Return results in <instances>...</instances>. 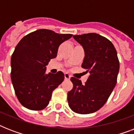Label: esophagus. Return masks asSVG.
I'll list each match as a JSON object with an SVG mask.
<instances>
[{
    "mask_svg": "<svg viewBox=\"0 0 134 134\" xmlns=\"http://www.w3.org/2000/svg\"><path fill=\"white\" fill-rule=\"evenodd\" d=\"M70 77H71V76L69 75V74H68V73H65V79L69 80V79H70Z\"/></svg>",
    "mask_w": 134,
    "mask_h": 134,
    "instance_id": "1",
    "label": "esophagus"
}]
</instances>
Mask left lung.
Returning a JSON list of instances; mask_svg holds the SVG:
<instances>
[{
  "label": "left lung",
  "mask_w": 134,
  "mask_h": 134,
  "mask_svg": "<svg viewBox=\"0 0 134 134\" xmlns=\"http://www.w3.org/2000/svg\"><path fill=\"white\" fill-rule=\"evenodd\" d=\"M85 52L81 67L90 76L85 84L71 78L73 88L67 93L68 104L74 112L89 114L104 106L116 85L120 63L117 51L108 39L97 33L74 35Z\"/></svg>",
  "instance_id": "8db88e82"
}]
</instances>
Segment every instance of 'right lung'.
Returning <instances> with one entry per match:
<instances>
[{
	"label": "right lung",
	"instance_id": "obj_1",
	"mask_svg": "<svg viewBox=\"0 0 134 134\" xmlns=\"http://www.w3.org/2000/svg\"><path fill=\"white\" fill-rule=\"evenodd\" d=\"M72 37L40 29L20 40L11 58V79L16 97L28 109L48 106L53 91L64 81L61 71L46 74V65L57 56L59 46Z\"/></svg>",
	"mask_w": 134,
	"mask_h": 134
}]
</instances>
